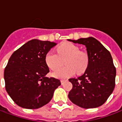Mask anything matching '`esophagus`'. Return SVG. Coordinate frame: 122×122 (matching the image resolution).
Masks as SVG:
<instances>
[{
	"label": "esophagus",
	"instance_id": "obj_1",
	"mask_svg": "<svg viewBox=\"0 0 122 122\" xmlns=\"http://www.w3.org/2000/svg\"><path fill=\"white\" fill-rule=\"evenodd\" d=\"M61 84H62V85L63 84V83H64V80H63V79H61Z\"/></svg>",
	"mask_w": 122,
	"mask_h": 122
}]
</instances>
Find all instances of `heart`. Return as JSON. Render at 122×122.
Returning <instances> with one entry per match:
<instances>
[{"label":"heart","instance_id":"obj_1","mask_svg":"<svg viewBox=\"0 0 122 122\" xmlns=\"http://www.w3.org/2000/svg\"><path fill=\"white\" fill-rule=\"evenodd\" d=\"M58 55L50 51L46 54L45 61L51 70H56L62 65L64 60L65 66L59 68L54 73L55 77L65 79L74 75L76 71L77 74L86 70L89 64V56L86 52L79 50L76 45L67 43L61 45L57 48Z\"/></svg>","mask_w":122,"mask_h":122}]
</instances>
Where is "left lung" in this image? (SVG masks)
I'll list each match as a JSON object with an SVG mask.
<instances>
[{
	"instance_id": "obj_1",
	"label": "left lung",
	"mask_w": 122,
	"mask_h": 122,
	"mask_svg": "<svg viewBox=\"0 0 122 122\" xmlns=\"http://www.w3.org/2000/svg\"><path fill=\"white\" fill-rule=\"evenodd\" d=\"M84 45L89 56V64L83 74L70 78L72 89L68 98L77 106L91 109L100 107L108 99L115 86L116 70L108 50L94 37L70 40Z\"/></svg>"
}]
</instances>
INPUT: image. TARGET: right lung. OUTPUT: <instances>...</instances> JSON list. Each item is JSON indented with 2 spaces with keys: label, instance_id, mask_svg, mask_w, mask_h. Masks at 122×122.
Instances as JSON below:
<instances>
[{
  "label": "right lung",
  "instance_id": "obj_1",
  "mask_svg": "<svg viewBox=\"0 0 122 122\" xmlns=\"http://www.w3.org/2000/svg\"><path fill=\"white\" fill-rule=\"evenodd\" d=\"M57 44L33 39L13 52L4 69L5 88L16 104L38 109L52 100L60 80L46 77L49 68L45 57Z\"/></svg>",
  "mask_w": 122,
  "mask_h": 122
}]
</instances>
